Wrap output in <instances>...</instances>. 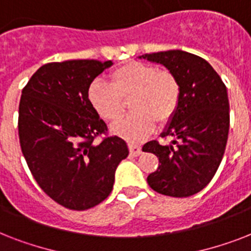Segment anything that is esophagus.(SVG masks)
I'll use <instances>...</instances> for the list:
<instances>
[{
  "instance_id": "obj_1",
  "label": "esophagus",
  "mask_w": 251,
  "mask_h": 251,
  "mask_svg": "<svg viewBox=\"0 0 251 251\" xmlns=\"http://www.w3.org/2000/svg\"><path fill=\"white\" fill-rule=\"evenodd\" d=\"M129 150L130 153H131L133 156H138V155H141L142 153L141 146L137 145L135 142H129Z\"/></svg>"
}]
</instances>
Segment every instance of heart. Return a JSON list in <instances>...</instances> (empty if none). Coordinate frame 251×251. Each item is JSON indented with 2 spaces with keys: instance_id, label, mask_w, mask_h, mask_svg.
I'll list each match as a JSON object with an SVG mask.
<instances>
[{
  "instance_id": "b5f03b06",
  "label": "heart",
  "mask_w": 251,
  "mask_h": 251,
  "mask_svg": "<svg viewBox=\"0 0 251 251\" xmlns=\"http://www.w3.org/2000/svg\"><path fill=\"white\" fill-rule=\"evenodd\" d=\"M130 98L133 112L113 126V131L129 139H141L156 124L176 112L179 86L176 76L156 66L130 61L110 74V83L98 78L88 88V101L105 121L114 122L124 112V98Z\"/></svg>"
}]
</instances>
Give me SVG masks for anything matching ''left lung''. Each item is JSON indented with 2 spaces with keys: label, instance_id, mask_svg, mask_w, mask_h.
Here are the masks:
<instances>
[{
  "label": "left lung",
  "instance_id": "left-lung-1",
  "mask_svg": "<svg viewBox=\"0 0 251 251\" xmlns=\"http://www.w3.org/2000/svg\"><path fill=\"white\" fill-rule=\"evenodd\" d=\"M139 58L164 66L176 76L179 99L161 137L145 152L159 157V168L147 177L157 193L176 198L197 194L210 183L222 163L229 131V101L222 78L206 60L185 50L143 54Z\"/></svg>",
  "mask_w": 251,
  "mask_h": 251
}]
</instances>
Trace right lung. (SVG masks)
I'll return each instance as SVG.
<instances>
[{
  "label": "right lung",
  "mask_w": 251,
  "mask_h": 251,
  "mask_svg": "<svg viewBox=\"0 0 251 251\" xmlns=\"http://www.w3.org/2000/svg\"><path fill=\"white\" fill-rule=\"evenodd\" d=\"M112 61L68 60L43 65L22 91L19 142L39 186L58 204L83 211L113 189L114 173L129 155L124 139L106 137V125L88 101V88Z\"/></svg>",
  "instance_id": "right-lung-1"
}]
</instances>
